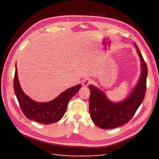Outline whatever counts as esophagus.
<instances>
[{
	"instance_id": "1",
	"label": "esophagus",
	"mask_w": 159,
	"mask_h": 159,
	"mask_svg": "<svg viewBox=\"0 0 159 159\" xmlns=\"http://www.w3.org/2000/svg\"><path fill=\"white\" fill-rule=\"evenodd\" d=\"M91 83H92V79H89V78H85V79L83 80V85L85 87L88 86Z\"/></svg>"
}]
</instances>
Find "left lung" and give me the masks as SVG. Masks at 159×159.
Wrapping results in <instances>:
<instances>
[{"label": "left lung", "mask_w": 159, "mask_h": 159, "mask_svg": "<svg viewBox=\"0 0 159 159\" xmlns=\"http://www.w3.org/2000/svg\"><path fill=\"white\" fill-rule=\"evenodd\" d=\"M134 45L140 57L142 72L139 83L126 100L117 104L113 103L107 100L100 89L93 85L89 86L91 118L96 126L102 129H111L128 123L135 114L146 95L148 67L137 44L134 43Z\"/></svg>", "instance_id": "obj_1"}]
</instances>
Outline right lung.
<instances>
[{"label": "right lung", "instance_id": "add662e5", "mask_svg": "<svg viewBox=\"0 0 159 159\" xmlns=\"http://www.w3.org/2000/svg\"><path fill=\"white\" fill-rule=\"evenodd\" d=\"M80 87V84L71 87L61 93L55 100L42 103L33 100L23 92L18 81L17 68L13 79V89L22 113L28 119L43 124L55 123L61 119L69 101Z\"/></svg>", "mask_w": 159, "mask_h": 159}]
</instances>
